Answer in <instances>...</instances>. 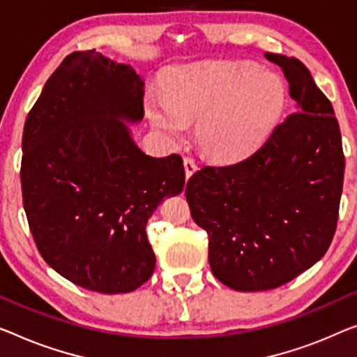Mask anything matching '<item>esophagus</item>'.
Returning <instances> with one entry per match:
<instances>
[{
	"instance_id": "esophagus-1",
	"label": "esophagus",
	"mask_w": 357,
	"mask_h": 357,
	"mask_svg": "<svg viewBox=\"0 0 357 357\" xmlns=\"http://www.w3.org/2000/svg\"><path fill=\"white\" fill-rule=\"evenodd\" d=\"M184 169H185V178L189 179L195 173V169H197V163H195L194 158L184 157Z\"/></svg>"
}]
</instances>
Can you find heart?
<instances>
[{
    "mask_svg": "<svg viewBox=\"0 0 357 357\" xmlns=\"http://www.w3.org/2000/svg\"><path fill=\"white\" fill-rule=\"evenodd\" d=\"M285 83L278 73L250 62H206L169 73L163 96L146 98L152 125L169 137H183L198 120L197 137L205 152L237 158L257 147L285 107Z\"/></svg>",
    "mask_w": 357,
    "mask_h": 357,
    "instance_id": "heart-1",
    "label": "heart"
}]
</instances>
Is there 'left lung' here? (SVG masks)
Returning a JSON list of instances; mask_svg holds the SVG:
<instances>
[{"label":"left lung","instance_id":"8db88e82","mask_svg":"<svg viewBox=\"0 0 357 357\" xmlns=\"http://www.w3.org/2000/svg\"><path fill=\"white\" fill-rule=\"evenodd\" d=\"M264 56L284 72L296 112L252 155L204 167L185 185L190 216L208 234L213 274L237 291L278 289L316 264L331 247L343 190L331 100L295 57Z\"/></svg>","mask_w":357,"mask_h":357}]
</instances>
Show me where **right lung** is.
<instances>
[{"label": "right lung", "instance_id": "add662e5", "mask_svg": "<svg viewBox=\"0 0 357 357\" xmlns=\"http://www.w3.org/2000/svg\"><path fill=\"white\" fill-rule=\"evenodd\" d=\"M144 82L96 50L72 52L47 79L22 136L24 208L41 257L99 294L149 280L146 226L184 189L183 158L146 155L128 123L144 116Z\"/></svg>", "mask_w": 357, "mask_h": 357}]
</instances>
